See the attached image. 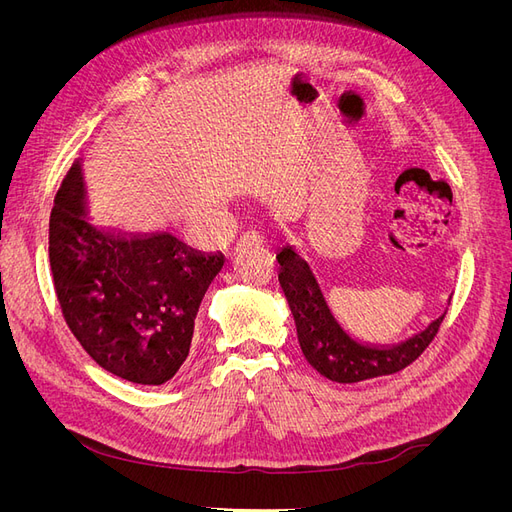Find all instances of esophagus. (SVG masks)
<instances>
[{"mask_svg": "<svg viewBox=\"0 0 512 512\" xmlns=\"http://www.w3.org/2000/svg\"><path fill=\"white\" fill-rule=\"evenodd\" d=\"M260 241H262V237L258 235V232H254V230H247V232H243V235L239 237V245H243V243H250V245L256 243L258 245Z\"/></svg>", "mask_w": 512, "mask_h": 512, "instance_id": "esophagus-1", "label": "esophagus"}]
</instances>
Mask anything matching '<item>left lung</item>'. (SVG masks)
I'll list each match as a JSON object with an SVG mask.
<instances>
[{
    "label": "left lung",
    "mask_w": 512,
    "mask_h": 512,
    "mask_svg": "<svg viewBox=\"0 0 512 512\" xmlns=\"http://www.w3.org/2000/svg\"><path fill=\"white\" fill-rule=\"evenodd\" d=\"M277 262H280L277 277L297 324L305 359L318 374L333 382L352 384L401 371L425 352L444 320V316L436 318L425 331L397 346H365L352 339L335 320L316 275L309 269L307 260L299 256L297 247L284 245L277 254Z\"/></svg>",
    "instance_id": "left-lung-1"
}]
</instances>
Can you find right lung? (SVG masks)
Segmentation results:
<instances>
[{
    "mask_svg": "<svg viewBox=\"0 0 512 512\" xmlns=\"http://www.w3.org/2000/svg\"><path fill=\"white\" fill-rule=\"evenodd\" d=\"M49 260L61 314L102 369L158 386L188 359L194 320L224 256L170 232L128 235L89 218L81 162L55 196Z\"/></svg>",
    "mask_w": 512,
    "mask_h": 512,
    "instance_id": "add662e5",
    "label": "right lung"
}]
</instances>
